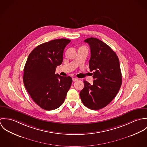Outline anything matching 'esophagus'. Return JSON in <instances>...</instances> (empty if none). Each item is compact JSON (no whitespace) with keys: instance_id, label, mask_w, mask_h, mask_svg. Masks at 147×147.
Segmentation results:
<instances>
[{"instance_id":"obj_1","label":"esophagus","mask_w":147,"mask_h":147,"mask_svg":"<svg viewBox=\"0 0 147 147\" xmlns=\"http://www.w3.org/2000/svg\"><path fill=\"white\" fill-rule=\"evenodd\" d=\"M72 80H73V82H76V81L78 80V79L76 78H72Z\"/></svg>"}]
</instances>
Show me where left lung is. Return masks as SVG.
Segmentation results:
<instances>
[{
    "instance_id": "8db88e82",
    "label": "left lung",
    "mask_w": 147,
    "mask_h": 147,
    "mask_svg": "<svg viewBox=\"0 0 147 147\" xmlns=\"http://www.w3.org/2000/svg\"><path fill=\"white\" fill-rule=\"evenodd\" d=\"M84 42L90 46L89 67L90 71H94V80L92 85L84 80L80 96L86 107L97 110L110 103L121 88L122 78L119 61L116 53L102 41L91 37Z\"/></svg>"
}]
</instances>
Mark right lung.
<instances>
[{
	"label": "right lung",
	"instance_id": "right-lung-1",
	"mask_svg": "<svg viewBox=\"0 0 147 147\" xmlns=\"http://www.w3.org/2000/svg\"><path fill=\"white\" fill-rule=\"evenodd\" d=\"M70 42L61 38L41 44L32 50L25 63V87L34 102L46 110L62 105L72 84L70 76L55 74L57 67L63 62L64 49Z\"/></svg>",
	"mask_w": 147,
	"mask_h": 147
}]
</instances>
